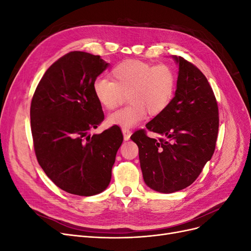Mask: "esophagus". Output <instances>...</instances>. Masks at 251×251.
<instances>
[{"mask_svg": "<svg viewBox=\"0 0 251 251\" xmlns=\"http://www.w3.org/2000/svg\"><path fill=\"white\" fill-rule=\"evenodd\" d=\"M123 134H124V139L128 140L131 137V135H132V131L127 127H123Z\"/></svg>", "mask_w": 251, "mask_h": 251, "instance_id": "1", "label": "esophagus"}]
</instances>
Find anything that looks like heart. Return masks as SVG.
Wrapping results in <instances>:
<instances>
[{
  "label": "heart",
  "instance_id": "obj_1",
  "mask_svg": "<svg viewBox=\"0 0 251 251\" xmlns=\"http://www.w3.org/2000/svg\"><path fill=\"white\" fill-rule=\"evenodd\" d=\"M111 80L96 78L93 94L102 108H117L126 94L127 107L108 116L110 126L133 127L151 116L163 113L172 102L176 90V74L168 65H153L139 59H125L110 72Z\"/></svg>",
  "mask_w": 251,
  "mask_h": 251
}]
</instances>
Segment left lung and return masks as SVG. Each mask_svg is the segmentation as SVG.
Returning <instances> with one entry per match:
<instances>
[{"instance_id": "obj_1", "label": "left lung", "mask_w": 251, "mask_h": 251, "mask_svg": "<svg viewBox=\"0 0 251 251\" xmlns=\"http://www.w3.org/2000/svg\"><path fill=\"white\" fill-rule=\"evenodd\" d=\"M172 57L179 66L175 96L146 126L161 138H150L144 130L131 136L144 182L163 194L181 191L198 178L214 154L219 130L218 104L205 75L183 57Z\"/></svg>"}]
</instances>
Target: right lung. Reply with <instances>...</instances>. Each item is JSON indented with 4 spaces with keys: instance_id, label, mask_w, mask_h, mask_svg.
Segmentation results:
<instances>
[{
    "instance_id": "right-lung-1",
    "label": "right lung",
    "mask_w": 251,
    "mask_h": 251,
    "mask_svg": "<svg viewBox=\"0 0 251 251\" xmlns=\"http://www.w3.org/2000/svg\"><path fill=\"white\" fill-rule=\"evenodd\" d=\"M109 64L100 55L73 51L45 72L30 107L36 159L53 183L77 196H94L110 184L124 140L118 126L91 136L104 118L92 85Z\"/></svg>"
}]
</instances>
